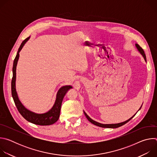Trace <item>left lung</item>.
Listing matches in <instances>:
<instances>
[{
    "label": "left lung",
    "mask_w": 157,
    "mask_h": 157,
    "mask_svg": "<svg viewBox=\"0 0 157 157\" xmlns=\"http://www.w3.org/2000/svg\"><path fill=\"white\" fill-rule=\"evenodd\" d=\"M136 48H137V50L139 51V52L142 55V56L144 57V59H145V61H147V59H146V56H145V53H144V51L143 50V49L138 44H137V43H136ZM142 105H141V107H140V109H139V110L141 109V107H142ZM138 110V111H139ZM137 111V112H138ZM137 113L134 114L132 117H131L130 119H128V120H127V121H124V122H120V123H117V124H101V123H99V122H96V121H94L93 119H92L90 117H89L86 113L84 111V115H85V116L86 117V118L87 119V120L90 122L91 123H92L93 124H94V125H97V126H99V127H103V128H118V127H121V126H122V125H124V124H125L126 123H127L129 121H130L134 116H135V115L137 113Z\"/></svg>",
    "instance_id": "obj_1"
}]
</instances>
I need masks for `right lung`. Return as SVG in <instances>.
<instances>
[{"label": "right lung", "mask_w": 157, "mask_h": 157, "mask_svg": "<svg viewBox=\"0 0 157 157\" xmlns=\"http://www.w3.org/2000/svg\"><path fill=\"white\" fill-rule=\"evenodd\" d=\"M30 36L26 38L21 43L18 50L17 52L15 58L13 61V78L12 79V96L15 105L20 113V114L23 116L27 121L39 125H50L55 124L59 119L60 114V110L63 99L66 95V93L70 89H72L73 87L71 85H66L61 87L58 91L56 96V99L52 107L46 113L38 114L34 113L33 111L27 109L20 101L17 92L16 91V70L18 61L19 59V53L24 47L25 44L29 40Z\"/></svg>", "instance_id": "obj_1"}]
</instances>
